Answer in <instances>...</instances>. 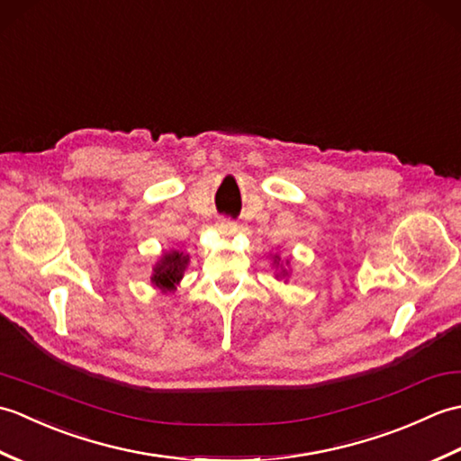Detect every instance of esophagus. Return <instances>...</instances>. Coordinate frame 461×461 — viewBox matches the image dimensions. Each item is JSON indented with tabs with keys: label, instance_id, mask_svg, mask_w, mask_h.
Segmentation results:
<instances>
[{
	"label": "esophagus",
	"instance_id": "34e87169",
	"mask_svg": "<svg viewBox=\"0 0 461 461\" xmlns=\"http://www.w3.org/2000/svg\"><path fill=\"white\" fill-rule=\"evenodd\" d=\"M215 228H218L220 233H225V236H231V233L238 231V223L228 220V218H221V220L218 221V225H215Z\"/></svg>",
	"mask_w": 461,
	"mask_h": 461
}]
</instances>
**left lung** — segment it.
Listing matches in <instances>:
<instances>
[{
    "label": "left lung",
    "instance_id": "obj_1",
    "mask_svg": "<svg viewBox=\"0 0 461 461\" xmlns=\"http://www.w3.org/2000/svg\"><path fill=\"white\" fill-rule=\"evenodd\" d=\"M271 266L276 267V279H283V281H289L291 276V259H285V263L281 261L279 253H271Z\"/></svg>",
    "mask_w": 461,
    "mask_h": 461
}]
</instances>
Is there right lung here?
Listing matches in <instances>:
<instances>
[{
  "mask_svg": "<svg viewBox=\"0 0 461 461\" xmlns=\"http://www.w3.org/2000/svg\"><path fill=\"white\" fill-rule=\"evenodd\" d=\"M188 263H190V256L184 249L162 251L152 266V276H150L152 287L158 289L160 293H174L180 285Z\"/></svg>",
  "mask_w": 461,
  "mask_h": 461,
  "instance_id": "obj_1",
  "label": "right lung"
}]
</instances>
